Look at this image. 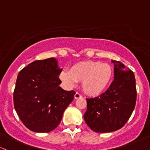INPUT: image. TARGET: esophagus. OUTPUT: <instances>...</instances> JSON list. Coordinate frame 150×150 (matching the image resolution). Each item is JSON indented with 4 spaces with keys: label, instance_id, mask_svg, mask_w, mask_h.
<instances>
[{
    "label": "esophagus",
    "instance_id": "obj_1",
    "mask_svg": "<svg viewBox=\"0 0 150 150\" xmlns=\"http://www.w3.org/2000/svg\"><path fill=\"white\" fill-rule=\"evenodd\" d=\"M75 99H78V98H82V95H80V93H76L75 94Z\"/></svg>",
    "mask_w": 150,
    "mask_h": 150
}]
</instances>
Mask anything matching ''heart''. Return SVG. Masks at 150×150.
Returning <instances> with one entry per match:
<instances>
[{
	"mask_svg": "<svg viewBox=\"0 0 150 150\" xmlns=\"http://www.w3.org/2000/svg\"><path fill=\"white\" fill-rule=\"evenodd\" d=\"M113 70L109 64L101 62H80L75 64L69 70L60 72V78L68 88L82 82V87L88 95H98L104 92L112 80Z\"/></svg>",
	"mask_w": 150,
	"mask_h": 150,
	"instance_id": "obj_1",
	"label": "heart"
}]
</instances>
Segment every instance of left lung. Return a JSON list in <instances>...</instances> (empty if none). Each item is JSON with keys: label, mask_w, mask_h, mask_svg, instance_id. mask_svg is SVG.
Returning a JSON list of instances; mask_svg holds the SVG:
<instances>
[{"label": "left lung", "mask_w": 150, "mask_h": 150, "mask_svg": "<svg viewBox=\"0 0 150 150\" xmlns=\"http://www.w3.org/2000/svg\"><path fill=\"white\" fill-rule=\"evenodd\" d=\"M114 64V80L100 96L87 98L85 122L95 132L106 133L122 127L130 117L137 100L135 77L120 61Z\"/></svg>", "instance_id": "left-lung-1"}]
</instances>
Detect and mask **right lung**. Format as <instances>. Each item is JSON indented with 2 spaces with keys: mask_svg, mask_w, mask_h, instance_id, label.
<instances>
[{
  "mask_svg": "<svg viewBox=\"0 0 150 150\" xmlns=\"http://www.w3.org/2000/svg\"><path fill=\"white\" fill-rule=\"evenodd\" d=\"M54 57L35 60L19 72L13 93L14 107L24 125L35 132L57 127L75 92L59 86L62 72Z\"/></svg>",
  "mask_w": 150,
  "mask_h": 150,
  "instance_id": "obj_1",
  "label": "right lung"
}]
</instances>
